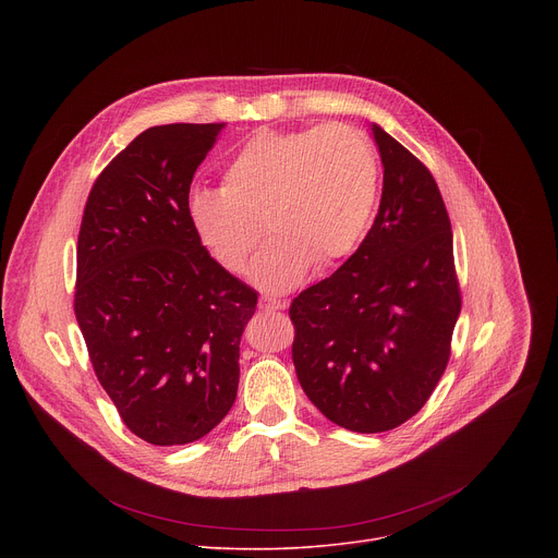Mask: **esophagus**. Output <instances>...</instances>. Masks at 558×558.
Instances as JSON below:
<instances>
[{
  "label": "esophagus",
  "mask_w": 558,
  "mask_h": 558,
  "mask_svg": "<svg viewBox=\"0 0 558 558\" xmlns=\"http://www.w3.org/2000/svg\"><path fill=\"white\" fill-rule=\"evenodd\" d=\"M258 308H260V311H267V313H271V311L284 308V304H282L280 300H271V298H260V302H258Z\"/></svg>",
  "instance_id": "34e87169"
}]
</instances>
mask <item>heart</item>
Wrapping results in <instances>:
<instances>
[{
    "label": "heart",
    "instance_id": "obj_1",
    "mask_svg": "<svg viewBox=\"0 0 558 558\" xmlns=\"http://www.w3.org/2000/svg\"><path fill=\"white\" fill-rule=\"evenodd\" d=\"M379 192L373 141L349 123L263 130L222 170L220 190H194L187 222L205 254L227 274H243L263 241L252 278L271 293L306 271H327L360 245Z\"/></svg>",
    "mask_w": 558,
    "mask_h": 558
}]
</instances>
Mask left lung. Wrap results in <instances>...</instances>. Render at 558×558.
Masks as SVG:
<instances>
[{"mask_svg":"<svg viewBox=\"0 0 558 558\" xmlns=\"http://www.w3.org/2000/svg\"><path fill=\"white\" fill-rule=\"evenodd\" d=\"M384 185L355 254L293 298L291 357L308 400L353 433L402 426L448 360L461 289L448 209L430 170L379 125Z\"/></svg>","mask_w":558,"mask_h":558,"instance_id":"obj_1","label":"left lung"}]
</instances>
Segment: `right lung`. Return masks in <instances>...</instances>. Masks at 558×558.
<instances>
[{
    "label": "right lung",
    "mask_w": 558,
    "mask_h": 558,
    "mask_svg": "<svg viewBox=\"0 0 558 558\" xmlns=\"http://www.w3.org/2000/svg\"><path fill=\"white\" fill-rule=\"evenodd\" d=\"M222 123L141 132L97 177L76 243L74 315L123 424L181 446L222 422L258 293L222 271L187 222L194 172Z\"/></svg>",
    "instance_id": "obj_1"
}]
</instances>
